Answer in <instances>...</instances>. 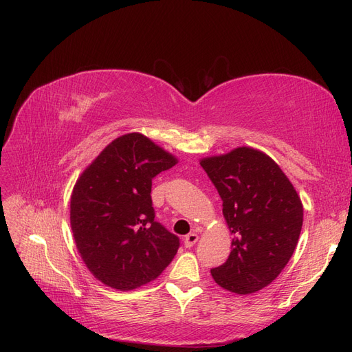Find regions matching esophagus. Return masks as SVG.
Masks as SVG:
<instances>
[{"mask_svg":"<svg viewBox=\"0 0 352 352\" xmlns=\"http://www.w3.org/2000/svg\"><path fill=\"white\" fill-rule=\"evenodd\" d=\"M197 241H198V235L195 232H191V234L186 235V238H184V245H186L187 248H191Z\"/></svg>","mask_w":352,"mask_h":352,"instance_id":"esophagus-1","label":"esophagus"}]
</instances>
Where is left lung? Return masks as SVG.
Masks as SVG:
<instances>
[{"label":"left lung","mask_w":352,"mask_h":352,"mask_svg":"<svg viewBox=\"0 0 352 352\" xmlns=\"http://www.w3.org/2000/svg\"><path fill=\"white\" fill-rule=\"evenodd\" d=\"M201 166L223 199L234 235L228 260L211 270L214 281L235 294L263 289L297 247L304 215L297 191L280 166L254 148L204 158Z\"/></svg>","instance_id":"obj_1"}]
</instances>
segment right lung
Wrapping results in <instances>:
<instances>
[{"instance_id": "1", "label": "right lung", "mask_w": 352, "mask_h": 352, "mask_svg": "<svg viewBox=\"0 0 352 352\" xmlns=\"http://www.w3.org/2000/svg\"><path fill=\"white\" fill-rule=\"evenodd\" d=\"M177 160L146 137L114 140L81 174L71 195V228L88 270L128 291L155 280L179 238L155 221L153 178Z\"/></svg>"}]
</instances>
